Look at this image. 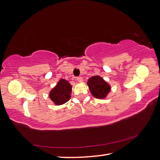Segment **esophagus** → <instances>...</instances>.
Returning <instances> with one entry per match:
<instances>
[{
	"label": "esophagus",
	"instance_id": "1",
	"mask_svg": "<svg viewBox=\"0 0 160 160\" xmlns=\"http://www.w3.org/2000/svg\"><path fill=\"white\" fill-rule=\"evenodd\" d=\"M77 81L78 82H83V78L81 77H78L77 78Z\"/></svg>",
	"mask_w": 160,
	"mask_h": 160
}]
</instances>
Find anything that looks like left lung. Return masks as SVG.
I'll return each instance as SVG.
<instances>
[{
  "mask_svg": "<svg viewBox=\"0 0 160 160\" xmlns=\"http://www.w3.org/2000/svg\"><path fill=\"white\" fill-rule=\"evenodd\" d=\"M87 85L93 96L98 99L105 98L111 89L110 84L98 75L88 78Z\"/></svg>",
  "mask_w": 160,
  "mask_h": 160,
  "instance_id": "obj_1",
  "label": "left lung"
}]
</instances>
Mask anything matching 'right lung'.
Wrapping results in <instances>:
<instances>
[{"label": "right lung", "mask_w": 160, "mask_h": 160, "mask_svg": "<svg viewBox=\"0 0 160 160\" xmlns=\"http://www.w3.org/2000/svg\"><path fill=\"white\" fill-rule=\"evenodd\" d=\"M72 85L68 81L60 79L54 88L50 91L49 97L56 105H60L67 102L71 98Z\"/></svg>", "instance_id": "obj_1"}]
</instances>
